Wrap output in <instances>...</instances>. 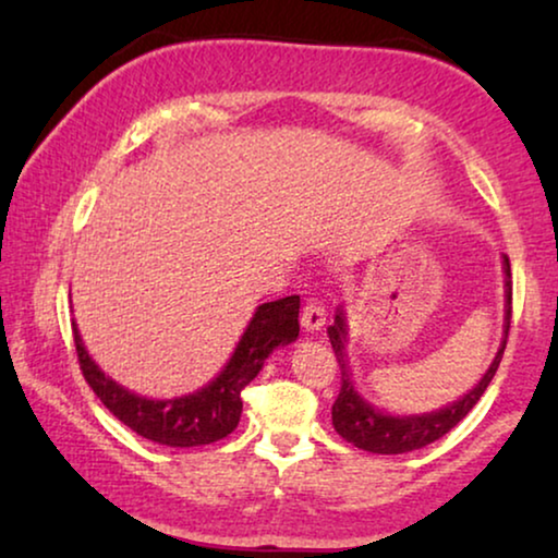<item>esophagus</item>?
I'll return each instance as SVG.
<instances>
[{"mask_svg": "<svg viewBox=\"0 0 558 558\" xmlns=\"http://www.w3.org/2000/svg\"><path fill=\"white\" fill-rule=\"evenodd\" d=\"M323 325H325V307H323V302L312 296V300L304 302L302 327L307 332H315V330H323Z\"/></svg>", "mask_w": 558, "mask_h": 558, "instance_id": "1", "label": "esophagus"}]
</instances>
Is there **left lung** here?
<instances>
[{"instance_id": "obj_1", "label": "left lung", "mask_w": 558, "mask_h": 558, "mask_svg": "<svg viewBox=\"0 0 558 558\" xmlns=\"http://www.w3.org/2000/svg\"><path fill=\"white\" fill-rule=\"evenodd\" d=\"M502 258H506V262H502V271H506V338H502L498 353H495L485 376L480 378V384L472 388V391L464 393L462 399L447 403V407H441L437 411H429V414H414V416L386 414V411L376 409L373 403L365 401L363 396L355 391L353 380H350V365L345 361L348 325H345V315H342V310H338L335 323L327 327V335H330L335 357H338V365H340V393L332 403V426L342 439L373 454H403L441 439L447 432H452L454 426L470 414L472 407L480 401V396L485 393V388L490 386L495 371H498L502 350H506L508 330H510L513 281H510L508 256Z\"/></svg>"}]
</instances>
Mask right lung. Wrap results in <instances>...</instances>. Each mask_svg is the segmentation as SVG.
Here are the masks:
<instances>
[{"label": "right lung", "instance_id": "right-lung-1", "mask_svg": "<svg viewBox=\"0 0 558 558\" xmlns=\"http://www.w3.org/2000/svg\"><path fill=\"white\" fill-rule=\"evenodd\" d=\"M300 296H284L277 302H264L254 312L246 332L241 335L231 361L213 378L208 386L197 388L195 393L174 396V399L157 401L147 396L132 393L106 376L90 361L83 345L78 327L73 323L75 353L83 371V378L94 388L106 409L126 424L140 437L157 441L165 447H201L218 441L239 426L243 401L241 391L264 368V361L274 348L289 345L300 335Z\"/></svg>", "mask_w": 558, "mask_h": 558}]
</instances>
